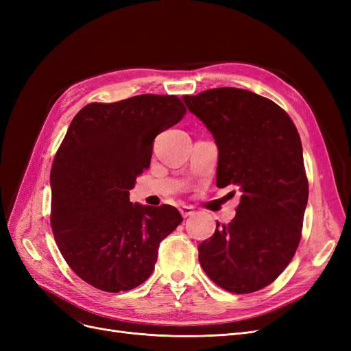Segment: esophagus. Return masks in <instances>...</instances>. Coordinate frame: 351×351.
<instances>
[{
	"instance_id": "esophagus-1",
	"label": "esophagus",
	"mask_w": 351,
	"mask_h": 351,
	"mask_svg": "<svg viewBox=\"0 0 351 351\" xmlns=\"http://www.w3.org/2000/svg\"><path fill=\"white\" fill-rule=\"evenodd\" d=\"M180 212H182V215H183L184 218H187V217H192V215L195 214L193 208H192V206H186V205L180 206Z\"/></svg>"
}]
</instances>
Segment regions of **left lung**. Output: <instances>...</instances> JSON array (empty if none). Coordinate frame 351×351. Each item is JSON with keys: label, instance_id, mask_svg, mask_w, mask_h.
Masks as SVG:
<instances>
[{"label": "left lung", "instance_id": "left-lung-1", "mask_svg": "<svg viewBox=\"0 0 351 351\" xmlns=\"http://www.w3.org/2000/svg\"><path fill=\"white\" fill-rule=\"evenodd\" d=\"M218 146L217 186L241 192L236 217L217 222L199 244V262L221 289L247 294L269 285L302 237L309 186L294 123L268 98L237 88L183 97Z\"/></svg>", "mask_w": 351, "mask_h": 351}]
</instances>
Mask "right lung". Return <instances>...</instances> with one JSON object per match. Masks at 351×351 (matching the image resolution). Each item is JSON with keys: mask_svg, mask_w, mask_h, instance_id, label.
<instances>
[{"mask_svg": "<svg viewBox=\"0 0 351 351\" xmlns=\"http://www.w3.org/2000/svg\"><path fill=\"white\" fill-rule=\"evenodd\" d=\"M186 107L176 95L93 102L74 117L51 168V227L79 277L102 291H129L155 268L158 247L183 217L169 205L132 204L154 139Z\"/></svg>", "mask_w": 351, "mask_h": 351, "instance_id": "add662e5", "label": "right lung"}]
</instances>
